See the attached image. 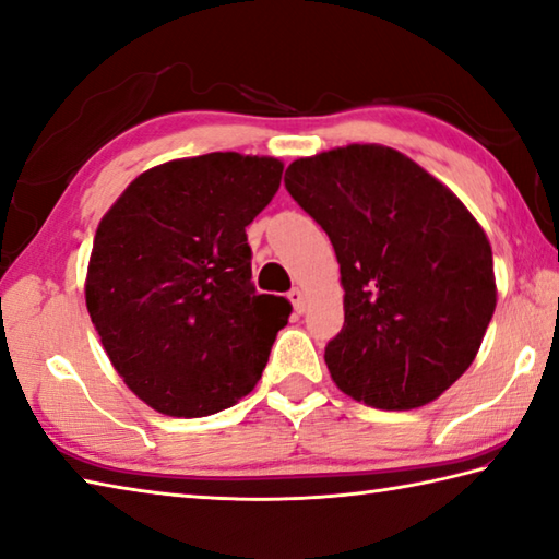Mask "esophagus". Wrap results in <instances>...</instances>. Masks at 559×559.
<instances>
[{
	"label": "esophagus",
	"mask_w": 559,
	"mask_h": 559,
	"mask_svg": "<svg viewBox=\"0 0 559 559\" xmlns=\"http://www.w3.org/2000/svg\"><path fill=\"white\" fill-rule=\"evenodd\" d=\"M288 298H290L293 308H295V312H298V314H302L305 310H308V298H305V290L293 288V290L288 293Z\"/></svg>",
	"instance_id": "34e87169"
}]
</instances>
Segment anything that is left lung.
Returning <instances> with one entry per match:
<instances>
[{"mask_svg": "<svg viewBox=\"0 0 559 559\" xmlns=\"http://www.w3.org/2000/svg\"><path fill=\"white\" fill-rule=\"evenodd\" d=\"M286 189L330 235L342 271L344 326L324 348L336 388L390 412L439 400L475 360L497 308L483 225L385 145L295 159Z\"/></svg>", "mask_w": 559, "mask_h": 559, "instance_id": "8db88e82", "label": "left lung"}]
</instances>
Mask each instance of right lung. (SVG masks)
Instances as JSON below:
<instances>
[{
    "instance_id": "add662e5",
    "label": "right lung",
    "mask_w": 559,
    "mask_h": 559,
    "mask_svg": "<svg viewBox=\"0 0 559 559\" xmlns=\"http://www.w3.org/2000/svg\"><path fill=\"white\" fill-rule=\"evenodd\" d=\"M283 162L239 152L164 162L130 181L96 227L84 298L126 385L167 417L233 407L266 368L290 302L257 293L245 227Z\"/></svg>"
}]
</instances>
